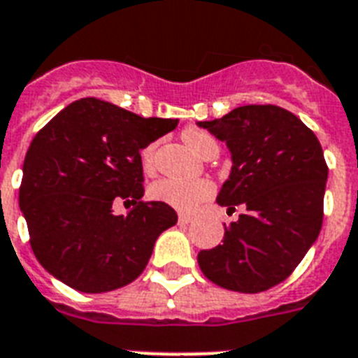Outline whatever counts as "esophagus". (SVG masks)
<instances>
[{
	"instance_id": "esophagus-1",
	"label": "esophagus",
	"mask_w": 358,
	"mask_h": 358,
	"mask_svg": "<svg viewBox=\"0 0 358 358\" xmlns=\"http://www.w3.org/2000/svg\"><path fill=\"white\" fill-rule=\"evenodd\" d=\"M191 220H193V216H191V215H184V213H180V215H178L180 224H189Z\"/></svg>"
}]
</instances>
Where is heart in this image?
<instances>
[{"label": "heart", "instance_id": "b5f03b06", "mask_svg": "<svg viewBox=\"0 0 358 358\" xmlns=\"http://www.w3.org/2000/svg\"><path fill=\"white\" fill-rule=\"evenodd\" d=\"M184 142L191 151L203 158L209 152H218V143L207 131L200 129H185L182 133ZM155 147H145L142 151V164L145 169L152 167ZM215 187L209 180H180V178H160L149 187V194L152 200L178 209V211H193L207 198L211 196Z\"/></svg>", "mask_w": 358, "mask_h": 358}]
</instances>
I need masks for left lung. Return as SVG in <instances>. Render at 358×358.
I'll return each mask as SVG.
<instances>
[{"label": "left lung", "mask_w": 358, "mask_h": 358, "mask_svg": "<svg viewBox=\"0 0 358 358\" xmlns=\"http://www.w3.org/2000/svg\"><path fill=\"white\" fill-rule=\"evenodd\" d=\"M231 152L229 178L216 196L238 220L224 225V244L198 253L216 286L260 293L293 273L322 227L327 165L315 133L276 105H244L198 122Z\"/></svg>", "instance_id": "left-lung-1"}]
</instances>
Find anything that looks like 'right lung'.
Wrapping results in <instances>:
<instances>
[{
    "label": "right lung",
    "mask_w": 358,
    "mask_h": 358,
    "mask_svg": "<svg viewBox=\"0 0 358 358\" xmlns=\"http://www.w3.org/2000/svg\"><path fill=\"white\" fill-rule=\"evenodd\" d=\"M176 125L82 98L36 134L23 162L20 209L32 251L54 278L105 293L142 275L156 238L178 216L167 203L140 202V151ZM120 199L135 203L127 215H113Z\"/></svg>",
    "instance_id": "obj_1"
}]
</instances>
